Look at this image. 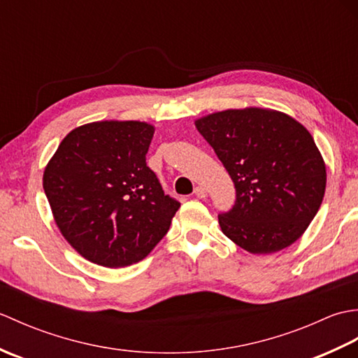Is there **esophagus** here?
I'll list each match as a JSON object with an SVG mask.
<instances>
[{
	"label": "esophagus",
	"instance_id": "obj_1",
	"mask_svg": "<svg viewBox=\"0 0 358 358\" xmlns=\"http://www.w3.org/2000/svg\"><path fill=\"white\" fill-rule=\"evenodd\" d=\"M194 194H195V196L196 199H204V196L208 195V192H206V189H204L203 186H196L195 189H194Z\"/></svg>",
	"mask_w": 358,
	"mask_h": 358
}]
</instances>
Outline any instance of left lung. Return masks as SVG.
I'll use <instances>...</instances> for the list:
<instances>
[{
    "instance_id": "obj_1",
    "label": "left lung",
    "mask_w": 358,
    "mask_h": 358,
    "mask_svg": "<svg viewBox=\"0 0 358 358\" xmlns=\"http://www.w3.org/2000/svg\"><path fill=\"white\" fill-rule=\"evenodd\" d=\"M195 126L237 191L218 215L223 234L250 254H272L299 240L320 209L326 166L308 129L283 112L245 108L209 113Z\"/></svg>"
}]
</instances>
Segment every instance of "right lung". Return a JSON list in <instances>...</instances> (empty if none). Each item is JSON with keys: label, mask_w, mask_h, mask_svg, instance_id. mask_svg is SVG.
Listing matches in <instances>:
<instances>
[{"label": "right lung", "mask_w": 358, "mask_h": 358, "mask_svg": "<svg viewBox=\"0 0 358 358\" xmlns=\"http://www.w3.org/2000/svg\"><path fill=\"white\" fill-rule=\"evenodd\" d=\"M155 127L106 120L75 127L44 169L43 187L67 243L86 260L124 268L146 258L180 203L164 195L146 154Z\"/></svg>", "instance_id": "right-lung-1"}]
</instances>
